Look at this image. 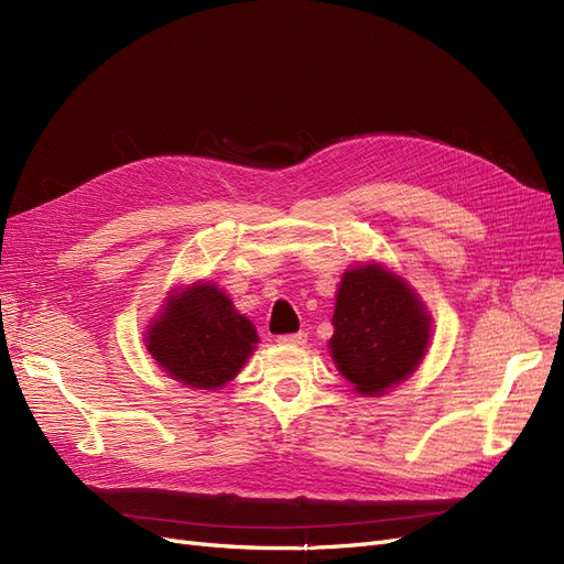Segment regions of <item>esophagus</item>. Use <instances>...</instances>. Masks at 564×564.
Masks as SVG:
<instances>
[{"instance_id":"obj_1","label":"esophagus","mask_w":564,"mask_h":564,"mask_svg":"<svg viewBox=\"0 0 564 564\" xmlns=\"http://www.w3.org/2000/svg\"><path fill=\"white\" fill-rule=\"evenodd\" d=\"M305 340H308V334L305 332H299V334H284V336H278V344L282 346H303Z\"/></svg>"}]
</instances>
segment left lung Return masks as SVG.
<instances>
[{
    "mask_svg": "<svg viewBox=\"0 0 564 564\" xmlns=\"http://www.w3.org/2000/svg\"><path fill=\"white\" fill-rule=\"evenodd\" d=\"M431 322L414 289L395 272L381 263L355 265L340 278L332 317L336 369L360 395H383L421 365Z\"/></svg>",
    "mask_w": 564,
    "mask_h": 564,
    "instance_id": "8db88e82",
    "label": "left lung"
}]
</instances>
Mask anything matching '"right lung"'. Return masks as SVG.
<instances>
[{"label": "right lung", "instance_id": "1", "mask_svg": "<svg viewBox=\"0 0 564 564\" xmlns=\"http://www.w3.org/2000/svg\"><path fill=\"white\" fill-rule=\"evenodd\" d=\"M256 344L253 324L209 282H195L183 292L174 289L145 334L152 360L178 383L199 390L232 381Z\"/></svg>", "mask_w": 564, "mask_h": 564}]
</instances>
